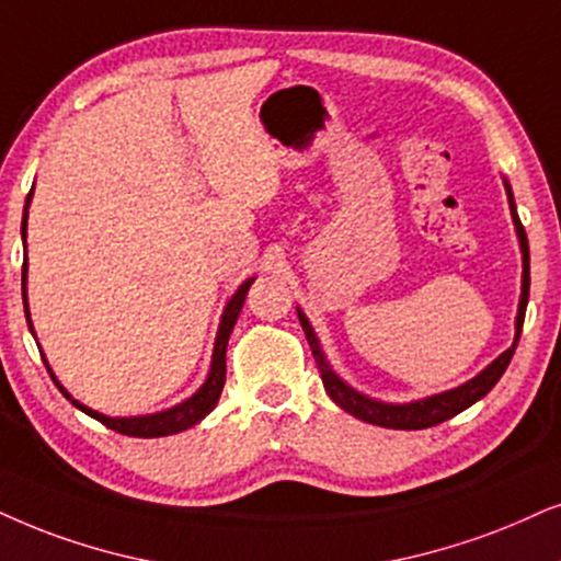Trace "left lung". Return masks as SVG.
<instances>
[{"label":"left lung","mask_w":561,"mask_h":561,"mask_svg":"<svg viewBox=\"0 0 561 561\" xmlns=\"http://www.w3.org/2000/svg\"><path fill=\"white\" fill-rule=\"evenodd\" d=\"M505 191H507V202H510V217H513L517 243H520V253H523V285H520V302H517V316H515V339L497 359H492V363H489L484 370L477 375V378L466 380L463 386L450 388V391H443L435 396H424V399L407 401V403H388V401L370 399V396L359 393L357 388H352L350 382L342 378V375L333 370L329 359H325L321 339L316 336L308 316L297 308V318H300L305 336H308L310 350H313V357H316L318 373H321L325 393H329L331 401L336 403V407H342L346 414L357 416V420H363L367 424H378V427H388V430H427V427H435V424H439V422L450 420V416L460 414L463 409L473 407V403H477L479 399H484V396L492 391L494 386H497L502 373L507 370L510 359H513L517 339H520L523 318H526V308H528V289H530L528 236H526V230H523L520 219H517L513 188H510L507 179H505Z\"/></svg>","instance_id":"obj_1"}]
</instances>
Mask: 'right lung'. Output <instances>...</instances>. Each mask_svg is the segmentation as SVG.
Listing matches in <instances>:
<instances>
[{
    "mask_svg": "<svg viewBox=\"0 0 561 561\" xmlns=\"http://www.w3.org/2000/svg\"><path fill=\"white\" fill-rule=\"evenodd\" d=\"M31 202H33V188L31 194L25 198V209H23V245H25V238H27V209H31ZM253 279L256 276H251V279H245L243 285L236 289V295L230 297L228 305H225L222 310V318H219V329H217V339H215V352H211V365H209V373H207V380L198 386L196 393H191L186 401L175 403V407L170 409H162V411H154V414H139V416H108V414H101V411L84 407L77 399H72V393L67 391V388L61 386L59 378H56L51 365L46 363V354H41L44 357V363L48 367V375H51L56 386H59V391L64 393V399H69L75 403L77 409L84 411V414L92 416V420L103 422L108 430H116L122 432V435H129V437H165V435H175V432H183L188 427H194L204 420V416L209 414L211 409L217 407L219 401V393H222V386H225V352H228V339L232 333V325H236L238 316H240V308H243L245 302V295L248 289H251ZM25 282H27V253H25V261H23V302H25V318H27V329L35 336L33 331V321H31V310H27V289H25ZM41 350V346H38Z\"/></svg>",
    "mask_w": 561,
    "mask_h": 561,
    "instance_id": "obj_1",
    "label": "right lung"
}]
</instances>
